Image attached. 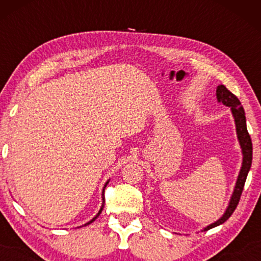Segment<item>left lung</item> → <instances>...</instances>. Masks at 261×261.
<instances>
[{"instance_id": "1", "label": "left lung", "mask_w": 261, "mask_h": 261, "mask_svg": "<svg viewBox=\"0 0 261 261\" xmlns=\"http://www.w3.org/2000/svg\"><path fill=\"white\" fill-rule=\"evenodd\" d=\"M216 95L217 99L221 103H223L224 106L230 107L232 109L233 116H234L236 121V127H237V135H238L239 143H241L242 151H243V166H242L241 172H239L238 180H237L234 193H233L232 199H230V202L228 205V208L226 210L224 215L217 222L210 224L205 228V230H208L214 227L220 226L223 222H226L228 218L232 216V214L234 212V210L238 206L239 200H241V195L243 193L245 180H247L248 172H249L250 166H251V160H253V145H251V139L250 135L247 130V122H245V114L244 109L242 107L241 101H239L238 98L236 97L233 93H230L228 89L226 88L223 85H220L216 89Z\"/></svg>"}]
</instances>
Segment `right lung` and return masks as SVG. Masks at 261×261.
<instances>
[{
    "mask_svg": "<svg viewBox=\"0 0 261 261\" xmlns=\"http://www.w3.org/2000/svg\"><path fill=\"white\" fill-rule=\"evenodd\" d=\"M107 184H108V182H107ZM107 184H106V187H107ZM103 202H104V199H103ZM101 211H103V207H101V208H100V211H99V212H98V215H97V216H95L94 218H93V220H92V221H89V222H88V223H87V224L92 223V222H93V221H94V220H95V218H97L98 216H99V215H100V212H101Z\"/></svg>",
    "mask_w": 261,
    "mask_h": 261,
    "instance_id": "add662e5",
    "label": "right lung"
}]
</instances>
